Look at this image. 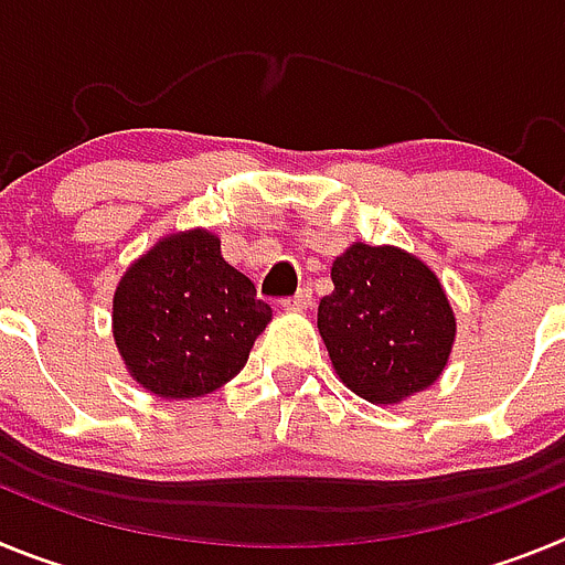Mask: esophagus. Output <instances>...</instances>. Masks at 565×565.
Returning <instances> with one entry per match:
<instances>
[{"label":"esophagus","mask_w":565,"mask_h":565,"mask_svg":"<svg viewBox=\"0 0 565 565\" xmlns=\"http://www.w3.org/2000/svg\"><path fill=\"white\" fill-rule=\"evenodd\" d=\"M311 306H313L311 288H299L291 299H282V308H286V311H308Z\"/></svg>","instance_id":"obj_1"}]
</instances>
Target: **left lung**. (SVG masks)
I'll list each match as a JSON object with an SVG mask.
<instances>
[{
    "label": "left lung",
    "mask_w": 565,
    "mask_h": 565,
    "mask_svg": "<svg viewBox=\"0 0 565 565\" xmlns=\"http://www.w3.org/2000/svg\"><path fill=\"white\" fill-rule=\"evenodd\" d=\"M331 279L317 328L348 391L387 407L438 382L456 344V311L422 257L351 243Z\"/></svg>",
    "instance_id": "left-lung-1"
}]
</instances>
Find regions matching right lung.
<instances>
[{"mask_svg":"<svg viewBox=\"0 0 565 565\" xmlns=\"http://www.w3.org/2000/svg\"><path fill=\"white\" fill-rule=\"evenodd\" d=\"M271 322L221 237L186 228L132 259L113 294V339L127 373L158 398H201L232 382Z\"/></svg>","mask_w":565,"mask_h":565,"instance_id":"add662e5","label":"right lung"}]
</instances>
